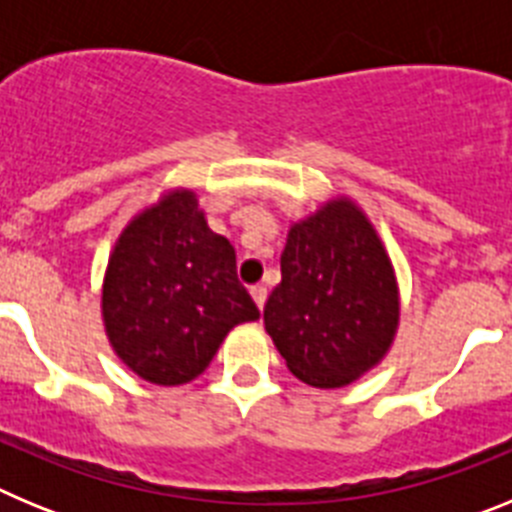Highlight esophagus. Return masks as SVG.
<instances>
[{
	"label": "esophagus",
	"instance_id": "1",
	"mask_svg": "<svg viewBox=\"0 0 512 512\" xmlns=\"http://www.w3.org/2000/svg\"><path fill=\"white\" fill-rule=\"evenodd\" d=\"M251 297H253V302L259 305V310H264V305H266V287H261V284L251 287Z\"/></svg>",
	"mask_w": 512,
	"mask_h": 512
}]
</instances>
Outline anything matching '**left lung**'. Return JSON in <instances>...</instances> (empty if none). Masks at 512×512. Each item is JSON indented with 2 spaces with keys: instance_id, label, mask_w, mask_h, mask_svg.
<instances>
[{
  "instance_id": "8db88e82",
  "label": "left lung",
  "mask_w": 512,
  "mask_h": 512,
  "mask_svg": "<svg viewBox=\"0 0 512 512\" xmlns=\"http://www.w3.org/2000/svg\"><path fill=\"white\" fill-rule=\"evenodd\" d=\"M264 325L300 382L336 390L379 364L400 325L395 266L372 220L333 197L292 223Z\"/></svg>"
}]
</instances>
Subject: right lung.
<instances>
[{"label": "right lung", "instance_id": "obj_1", "mask_svg": "<svg viewBox=\"0 0 512 512\" xmlns=\"http://www.w3.org/2000/svg\"><path fill=\"white\" fill-rule=\"evenodd\" d=\"M102 320L117 359L151 384L200 377L235 325L259 320L228 238L212 233L192 189H169L115 241Z\"/></svg>", "mask_w": 512, "mask_h": 512}]
</instances>
